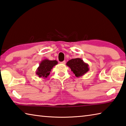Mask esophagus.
<instances>
[{"instance_id":"esophagus-1","label":"esophagus","mask_w":126,"mask_h":126,"mask_svg":"<svg viewBox=\"0 0 126 126\" xmlns=\"http://www.w3.org/2000/svg\"><path fill=\"white\" fill-rule=\"evenodd\" d=\"M65 61H63V62H61V64H65Z\"/></svg>"}]
</instances>
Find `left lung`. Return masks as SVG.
I'll return each mask as SVG.
<instances>
[{"mask_svg": "<svg viewBox=\"0 0 126 126\" xmlns=\"http://www.w3.org/2000/svg\"><path fill=\"white\" fill-rule=\"evenodd\" d=\"M66 65L71 68L72 72L77 77L84 75L89 70L88 64L85 63L82 59L79 58L71 59Z\"/></svg>", "mask_w": 126, "mask_h": 126, "instance_id": "obj_1", "label": "left lung"}]
</instances>
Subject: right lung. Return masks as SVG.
Returning a JSON list of instances; mask_svg holds the SVG:
<instances>
[{
    "instance_id": "obj_1",
    "label": "right lung",
    "mask_w": 126,
    "mask_h": 126,
    "mask_svg": "<svg viewBox=\"0 0 126 126\" xmlns=\"http://www.w3.org/2000/svg\"><path fill=\"white\" fill-rule=\"evenodd\" d=\"M58 64V62L55 60L50 61L48 59L43 60L39 64L35 73L39 78H47L50 74V72L53 67Z\"/></svg>"
}]
</instances>
